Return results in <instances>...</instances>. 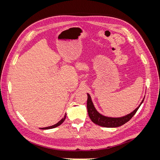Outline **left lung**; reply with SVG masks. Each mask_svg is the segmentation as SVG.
I'll list each match as a JSON object with an SVG mask.
<instances>
[{"label": "left lung", "instance_id": "obj_1", "mask_svg": "<svg viewBox=\"0 0 160 160\" xmlns=\"http://www.w3.org/2000/svg\"><path fill=\"white\" fill-rule=\"evenodd\" d=\"M144 98L138 107L134 111H133L131 113H129L121 118H111V117H107V116H105L102 114H101L100 113L98 112V111H97L93 103V101L91 100L90 95L88 93L87 108H88V115L92 122H93L94 123L99 125V126L104 127V128H117V127L122 126V125L129 122V121L132 118L133 116L135 114V113L137 112V111L139 108L140 105H141L143 102Z\"/></svg>", "mask_w": 160, "mask_h": 160}]
</instances>
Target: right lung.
I'll use <instances>...</instances> for the list:
<instances>
[{"mask_svg":"<svg viewBox=\"0 0 160 160\" xmlns=\"http://www.w3.org/2000/svg\"><path fill=\"white\" fill-rule=\"evenodd\" d=\"M66 113H65V116L63 118H62L59 122L58 123H57L56 124H55V125H51V126H49V127H47V128H40V129H52V128H56V127H58V126H59L60 125H61L62 123H63V122L65 121V118H66Z\"/></svg>","mask_w":160,"mask_h":160,"instance_id":"1","label":"right lung"}]
</instances>
